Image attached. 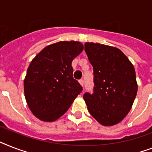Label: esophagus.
I'll use <instances>...</instances> for the list:
<instances>
[{
	"instance_id": "obj_1",
	"label": "esophagus",
	"mask_w": 152,
	"mask_h": 152,
	"mask_svg": "<svg viewBox=\"0 0 152 152\" xmlns=\"http://www.w3.org/2000/svg\"><path fill=\"white\" fill-rule=\"evenodd\" d=\"M79 83H80V85H81L82 87H83V85H84V80H79Z\"/></svg>"
}]
</instances>
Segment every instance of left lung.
I'll list each match as a JSON object with an SVG mask.
<instances>
[{
  "label": "left lung",
  "instance_id": "8db88e82",
  "mask_svg": "<svg viewBox=\"0 0 152 152\" xmlns=\"http://www.w3.org/2000/svg\"><path fill=\"white\" fill-rule=\"evenodd\" d=\"M94 69V93L83 95L90 114L103 126H113L129 113L137 92L134 65L119 49L98 43L84 44Z\"/></svg>",
  "mask_w": 152,
  "mask_h": 152
}]
</instances>
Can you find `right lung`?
Here are the masks:
<instances>
[{"instance_id":"add662e5","label":"right lung","mask_w":152,"mask_h":152,"mask_svg":"<svg viewBox=\"0 0 152 152\" xmlns=\"http://www.w3.org/2000/svg\"><path fill=\"white\" fill-rule=\"evenodd\" d=\"M83 50L79 41H60L44 48L32 60L24 80V93L37 118L57 120L82 92L83 87L72 76V61Z\"/></svg>"}]
</instances>
